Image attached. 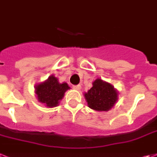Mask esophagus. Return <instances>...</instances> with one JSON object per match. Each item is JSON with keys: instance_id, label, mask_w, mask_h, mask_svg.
I'll return each instance as SVG.
<instances>
[{"instance_id": "esophagus-1", "label": "esophagus", "mask_w": 157, "mask_h": 157, "mask_svg": "<svg viewBox=\"0 0 157 157\" xmlns=\"http://www.w3.org/2000/svg\"><path fill=\"white\" fill-rule=\"evenodd\" d=\"M73 88L74 89V90H80V89H81V85H79V84H78V85H73Z\"/></svg>"}]
</instances>
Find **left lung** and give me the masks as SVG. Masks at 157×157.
Returning a JSON list of instances; mask_svg holds the SVG:
<instances>
[{
  "label": "left lung",
  "mask_w": 157,
  "mask_h": 157,
  "mask_svg": "<svg viewBox=\"0 0 157 157\" xmlns=\"http://www.w3.org/2000/svg\"><path fill=\"white\" fill-rule=\"evenodd\" d=\"M89 107L96 111H108L115 105L117 100L116 90L108 83L97 78L93 87L84 94Z\"/></svg>",
  "instance_id": "1"
}]
</instances>
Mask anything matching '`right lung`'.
<instances>
[{
	"instance_id": "obj_1",
	"label": "right lung",
	"mask_w": 157,
	"mask_h": 157,
	"mask_svg": "<svg viewBox=\"0 0 157 157\" xmlns=\"http://www.w3.org/2000/svg\"><path fill=\"white\" fill-rule=\"evenodd\" d=\"M68 89L70 88L67 83L60 84L56 78L51 76L45 82L35 87V93L39 101L53 107L58 105L59 101L63 99L65 91Z\"/></svg>"
}]
</instances>
